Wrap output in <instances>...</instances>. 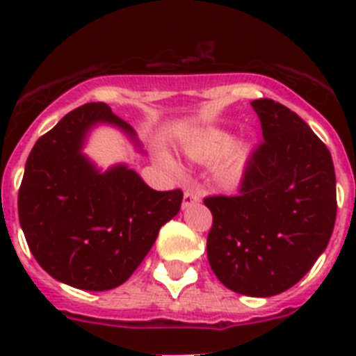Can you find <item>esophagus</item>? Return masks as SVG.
<instances>
[{
	"mask_svg": "<svg viewBox=\"0 0 356 356\" xmlns=\"http://www.w3.org/2000/svg\"><path fill=\"white\" fill-rule=\"evenodd\" d=\"M194 203H200V194L194 193V191H185L184 194V209H187V207L194 205Z\"/></svg>",
	"mask_w": 356,
	"mask_h": 356,
	"instance_id": "34e87169",
	"label": "esophagus"
}]
</instances>
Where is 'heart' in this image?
I'll use <instances>...</instances> for the list:
<instances>
[{"mask_svg":"<svg viewBox=\"0 0 356 356\" xmlns=\"http://www.w3.org/2000/svg\"><path fill=\"white\" fill-rule=\"evenodd\" d=\"M185 153L193 160L203 163H213L222 158L219 165V178L225 184H229L241 176L251 149L248 144H237L234 147V135L228 131L207 130L188 140ZM165 162L171 163V160L165 156Z\"/></svg>","mask_w":356,"mask_h":356,"instance_id":"heart-1","label":"heart"}]
</instances>
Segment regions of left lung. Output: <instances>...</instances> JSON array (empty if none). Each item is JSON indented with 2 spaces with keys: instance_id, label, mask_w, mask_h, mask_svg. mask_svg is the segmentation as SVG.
Listing matches in <instances>:
<instances>
[{
  "instance_id": "1",
  "label": "left lung",
  "mask_w": 356,
  "mask_h": 356,
  "mask_svg": "<svg viewBox=\"0 0 356 356\" xmlns=\"http://www.w3.org/2000/svg\"><path fill=\"white\" fill-rule=\"evenodd\" d=\"M251 106L264 143L251 153L237 196H210L207 254L213 275L238 294L269 298L296 285L328 246L337 193L332 155L291 108Z\"/></svg>"
}]
</instances>
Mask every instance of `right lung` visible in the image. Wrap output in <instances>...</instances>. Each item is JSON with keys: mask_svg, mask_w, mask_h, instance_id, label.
<instances>
[{"mask_svg": "<svg viewBox=\"0 0 356 356\" xmlns=\"http://www.w3.org/2000/svg\"><path fill=\"white\" fill-rule=\"evenodd\" d=\"M99 122L134 128L106 103H87L35 143L19 187V222L39 266L83 291L124 284L155 244L159 229L180 212V188L159 193L124 163L99 169L81 153Z\"/></svg>", "mask_w": 356, "mask_h": 356, "instance_id": "obj_1", "label": "right lung"}]
</instances>
